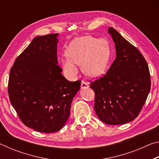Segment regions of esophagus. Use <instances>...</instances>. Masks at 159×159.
Here are the masks:
<instances>
[{
    "mask_svg": "<svg viewBox=\"0 0 159 159\" xmlns=\"http://www.w3.org/2000/svg\"><path fill=\"white\" fill-rule=\"evenodd\" d=\"M89 87V83L85 82V81H82L81 82V85H80V88L82 89H85V88H88Z\"/></svg>",
    "mask_w": 159,
    "mask_h": 159,
    "instance_id": "1",
    "label": "esophagus"
}]
</instances>
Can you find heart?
I'll return each mask as SVG.
<instances>
[{
    "label": "heart",
    "mask_w": 159,
    "mask_h": 159,
    "mask_svg": "<svg viewBox=\"0 0 159 159\" xmlns=\"http://www.w3.org/2000/svg\"><path fill=\"white\" fill-rule=\"evenodd\" d=\"M111 50L108 41L104 39L83 36L71 42L66 55L61 59L64 74L74 79L79 73L76 64L82 65L86 76L95 78L104 73L109 63Z\"/></svg>",
    "instance_id": "1"
}]
</instances>
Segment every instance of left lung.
Instances as JSON below:
<instances>
[{"label": "left lung", "mask_w": 159, "mask_h": 159, "mask_svg": "<svg viewBox=\"0 0 159 159\" xmlns=\"http://www.w3.org/2000/svg\"><path fill=\"white\" fill-rule=\"evenodd\" d=\"M116 59L105 75L91 83L95 111L107 125L133 120L143 107L151 88L149 69L143 55L112 27Z\"/></svg>", "instance_id": "obj_1"}]
</instances>
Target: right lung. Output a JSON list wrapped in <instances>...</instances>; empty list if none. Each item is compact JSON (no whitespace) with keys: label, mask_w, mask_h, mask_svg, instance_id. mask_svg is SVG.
<instances>
[{"label":"right lung","mask_w":159,"mask_h":159,"mask_svg":"<svg viewBox=\"0 0 159 159\" xmlns=\"http://www.w3.org/2000/svg\"><path fill=\"white\" fill-rule=\"evenodd\" d=\"M58 34L34 38L10 72V102L26 126L41 133L62 128L80 81L70 82L57 61Z\"/></svg>","instance_id":"right-lung-1"}]
</instances>
